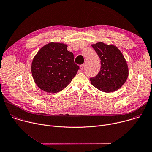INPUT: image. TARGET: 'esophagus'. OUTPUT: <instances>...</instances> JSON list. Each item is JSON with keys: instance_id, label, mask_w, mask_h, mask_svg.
Here are the masks:
<instances>
[{"instance_id": "1", "label": "esophagus", "mask_w": 152, "mask_h": 152, "mask_svg": "<svg viewBox=\"0 0 152 152\" xmlns=\"http://www.w3.org/2000/svg\"><path fill=\"white\" fill-rule=\"evenodd\" d=\"M83 67H84V64H82V65L80 66V69L81 70H83Z\"/></svg>"}]
</instances>
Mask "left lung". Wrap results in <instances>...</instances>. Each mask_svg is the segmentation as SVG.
<instances>
[{
	"mask_svg": "<svg viewBox=\"0 0 152 152\" xmlns=\"http://www.w3.org/2000/svg\"><path fill=\"white\" fill-rule=\"evenodd\" d=\"M101 60L98 74L90 78L91 84L101 91L115 92L122 87L129 74L126 60L120 50L113 45L98 42L91 45Z\"/></svg>",
	"mask_w": 152,
	"mask_h": 152,
	"instance_id": "left-lung-1",
	"label": "left lung"
}]
</instances>
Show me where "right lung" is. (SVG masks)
<instances>
[{
    "mask_svg": "<svg viewBox=\"0 0 152 152\" xmlns=\"http://www.w3.org/2000/svg\"><path fill=\"white\" fill-rule=\"evenodd\" d=\"M67 45L50 42L41 48L33 59L31 74L37 86L49 93H57L72 82L79 67Z\"/></svg>",
    "mask_w": 152,
    "mask_h": 152,
    "instance_id": "right-lung-1",
    "label": "right lung"
}]
</instances>
